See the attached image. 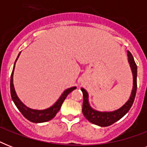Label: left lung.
Segmentation results:
<instances>
[{
	"label": "left lung",
	"instance_id": "left-lung-1",
	"mask_svg": "<svg viewBox=\"0 0 147 147\" xmlns=\"http://www.w3.org/2000/svg\"><path fill=\"white\" fill-rule=\"evenodd\" d=\"M128 62L130 64V69L133 74V88L131 94L126 103L122 105L118 109L114 110L112 111H100L94 109L90 105L88 100V93L85 88H82L81 90L83 94V105L82 113L85 118L91 123L100 127H107L114 123L125 115L134 101V98L137 92V66L135 63L134 59L130 51L127 50Z\"/></svg>",
	"mask_w": 147,
	"mask_h": 147
}]
</instances>
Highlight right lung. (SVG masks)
Returning <instances> with one entry per match:
<instances>
[{
  "label": "right lung",
  "instance_id": "obj_1",
  "mask_svg": "<svg viewBox=\"0 0 147 147\" xmlns=\"http://www.w3.org/2000/svg\"><path fill=\"white\" fill-rule=\"evenodd\" d=\"M21 52L18 54L17 58L13 65V69L12 74L10 76V94H11V98H12L13 101L14 102L15 105L17 106L20 111L21 112V114L26 117L27 120H29L33 123H43V122H47L54 117L58 113V111L60 110V107L62 106V103L65 100V99L68 96V94L71 92L73 90L76 89V87H71L69 88H67L62 92V94L60 95L56 101L53 104L52 106H50L48 108L43 110H37V109H33V108H30L27 106L24 105V103L22 102L20 99L18 98L16 91H15L14 85H13V71L15 69V64L17 62V60L18 59L20 55Z\"/></svg>",
  "mask_w": 147,
  "mask_h": 147
}]
</instances>
